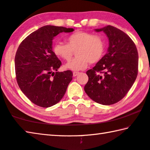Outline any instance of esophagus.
Returning <instances> with one entry per match:
<instances>
[{
	"instance_id": "1",
	"label": "esophagus",
	"mask_w": 150,
	"mask_h": 150,
	"mask_svg": "<svg viewBox=\"0 0 150 150\" xmlns=\"http://www.w3.org/2000/svg\"><path fill=\"white\" fill-rule=\"evenodd\" d=\"M79 74V72H77V71H74L73 73V77H76V76H77Z\"/></svg>"
}]
</instances>
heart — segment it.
Returning <instances> with one entry per match:
<instances>
[{
    "label": "heart",
    "mask_w": 150,
    "mask_h": 150,
    "mask_svg": "<svg viewBox=\"0 0 150 150\" xmlns=\"http://www.w3.org/2000/svg\"><path fill=\"white\" fill-rule=\"evenodd\" d=\"M67 44L57 42L53 51L57 57L69 62L75 52L76 57L65 65L72 71L83 70L91 64L100 62L105 51V42L102 36L87 32H77L66 38Z\"/></svg>",
    "instance_id": "b5f03b06"
}]
</instances>
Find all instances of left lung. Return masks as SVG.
<instances>
[{"label":"left lung","instance_id":"left-lung-1","mask_svg":"<svg viewBox=\"0 0 150 150\" xmlns=\"http://www.w3.org/2000/svg\"><path fill=\"white\" fill-rule=\"evenodd\" d=\"M107 35V53L93 69L84 89L95 102L103 105L118 103L126 95L138 75V54L136 45L126 33L112 26L95 29Z\"/></svg>","mask_w":150,"mask_h":150}]
</instances>
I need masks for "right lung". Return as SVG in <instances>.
I'll use <instances>...</instances> for the list:
<instances>
[{
  "instance_id": "right-lung-1",
  "label": "right lung",
  "mask_w": 150,
  "mask_h": 150,
  "mask_svg": "<svg viewBox=\"0 0 150 150\" xmlns=\"http://www.w3.org/2000/svg\"><path fill=\"white\" fill-rule=\"evenodd\" d=\"M73 30L44 26L28 35L18 48L14 60L18 85L35 105L50 107L64 96L73 73L70 70L57 71L62 62L53 52L52 40L59 33Z\"/></svg>"
}]
</instances>
